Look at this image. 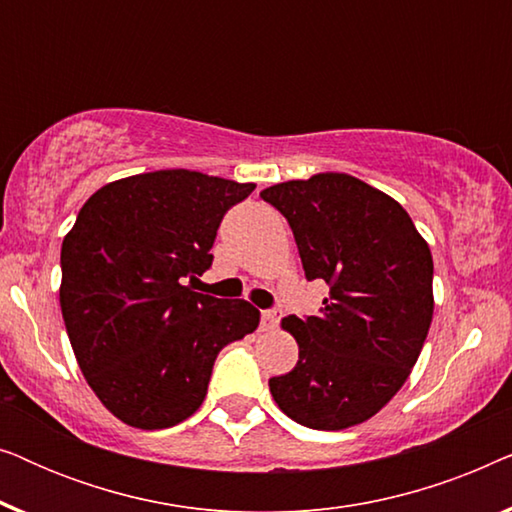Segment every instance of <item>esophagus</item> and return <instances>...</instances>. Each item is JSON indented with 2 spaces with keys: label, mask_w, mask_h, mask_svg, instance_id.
Returning a JSON list of instances; mask_svg holds the SVG:
<instances>
[{
  "label": "esophagus",
  "mask_w": 512,
  "mask_h": 512,
  "mask_svg": "<svg viewBox=\"0 0 512 512\" xmlns=\"http://www.w3.org/2000/svg\"><path fill=\"white\" fill-rule=\"evenodd\" d=\"M277 324H279V312H277V310H265V312L261 314V326H263V331H275Z\"/></svg>",
  "instance_id": "esophagus-1"
}]
</instances>
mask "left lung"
I'll return each instance as SVG.
<instances>
[{"label": "left lung", "instance_id": "left-lung-1", "mask_svg": "<svg viewBox=\"0 0 512 512\" xmlns=\"http://www.w3.org/2000/svg\"><path fill=\"white\" fill-rule=\"evenodd\" d=\"M261 198L289 221L305 277L331 286L319 317L282 319L298 363L272 377L270 394L307 429L366 422L408 380L429 333V244L391 195L352 174L284 181Z\"/></svg>", "mask_w": 512, "mask_h": 512}]
</instances>
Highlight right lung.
Returning a JSON list of instances; mask_svg holds the SVG:
<instances>
[{
	"mask_svg": "<svg viewBox=\"0 0 512 512\" xmlns=\"http://www.w3.org/2000/svg\"><path fill=\"white\" fill-rule=\"evenodd\" d=\"M254 188L193 170L132 174L90 195L62 240L69 342L90 389L128 426L191 417L216 354L258 328L247 300L186 286L212 265L223 214Z\"/></svg>",
	"mask_w": 512,
	"mask_h": 512,
	"instance_id": "add662e5",
	"label": "right lung"
}]
</instances>
